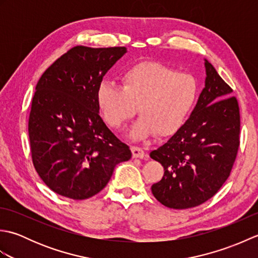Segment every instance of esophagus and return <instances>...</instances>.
<instances>
[{"label":"esophagus","instance_id":"obj_1","mask_svg":"<svg viewBox=\"0 0 258 258\" xmlns=\"http://www.w3.org/2000/svg\"><path fill=\"white\" fill-rule=\"evenodd\" d=\"M131 151H132V155L134 158H143L146 156L144 150L139 146H132L131 147Z\"/></svg>","mask_w":258,"mask_h":258}]
</instances>
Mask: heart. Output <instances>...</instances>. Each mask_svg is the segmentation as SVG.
<instances>
[{
    "mask_svg": "<svg viewBox=\"0 0 258 258\" xmlns=\"http://www.w3.org/2000/svg\"><path fill=\"white\" fill-rule=\"evenodd\" d=\"M122 87L102 82L96 92L97 104L108 126L119 128L134 116L141 117L130 130L132 140L152 134L171 135L187 117L199 94V82L190 73L157 62H141L122 74Z\"/></svg>",
    "mask_w": 258,
    "mask_h": 258,
    "instance_id": "obj_1",
    "label": "heart"
}]
</instances>
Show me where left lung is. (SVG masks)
<instances>
[{
	"label": "left lung",
	"mask_w": 258,
	"mask_h": 258,
	"mask_svg": "<svg viewBox=\"0 0 258 258\" xmlns=\"http://www.w3.org/2000/svg\"><path fill=\"white\" fill-rule=\"evenodd\" d=\"M205 70V87L190 116L150 154L164 167L152 193L175 210L199 206L215 195L231 174L239 146L236 97L207 59Z\"/></svg>",
	"instance_id": "left-lung-1"
}]
</instances>
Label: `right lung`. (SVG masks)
<instances>
[{
    "mask_svg": "<svg viewBox=\"0 0 258 258\" xmlns=\"http://www.w3.org/2000/svg\"><path fill=\"white\" fill-rule=\"evenodd\" d=\"M126 47L75 46L38 80L29 117L38 176L56 194L86 200L107 185L115 166L132 157L100 116L96 92Z\"/></svg>",
    "mask_w": 258,
    "mask_h": 258,
    "instance_id": "obj_1",
    "label": "right lung"
}]
</instances>
